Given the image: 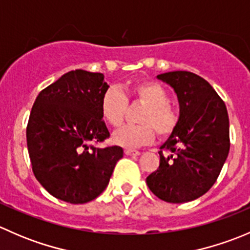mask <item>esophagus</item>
Listing matches in <instances>:
<instances>
[{"label": "esophagus", "mask_w": 250, "mask_h": 250, "mask_svg": "<svg viewBox=\"0 0 250 250\" xmlns=\"http://www.w3.org/2000/svg\"><path fill=\"white\" fill-rule=\"evenodd\" d=\"M125 155H127V156H139V155H140L139 151H137V150H130V148H125Z\"/></svg>", "instance_id": "34e87169"}]
</instances>
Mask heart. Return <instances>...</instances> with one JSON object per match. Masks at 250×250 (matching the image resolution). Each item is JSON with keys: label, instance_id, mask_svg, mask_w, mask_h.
Masks as SVG:
<instances>
[{"label": "heart", "instance_id": "1", "mask_svg": "<svg viewBox=\"0 0 250 250\" xmlns=\"http://www.w3.org/2000/svg\"><path fill=\"white\" fill-rule=\"evenodd\" d=\"M130 94L146 104L139 116L140 125H123L112 135L113 143L123 147H139L155 139V128L160 135H168L178 123V115L168 105L167 90L155 81H140L129 89ZM127 111V98L118 88H110L102 99V116L112 127L122 125Z\"/></svg>", "mask_w": 250, "mask_h": 250}]
</instances>
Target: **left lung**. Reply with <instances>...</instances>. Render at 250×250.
Wrapping results in <instances>:
<instances>
[{
    "label": "left lung",
    "mask_w": 250,
    "mask_h": 250,
    "mask_svg": "<svg viewBox=\"0 0 250 250\" xmlns=\"http://www.w3.org/2000/svg\"><path fill=\"white\" fill-rule=\"evenodd\" d=\"M173 88L179 118L160 151V167L146 178L153 195L169 203L190 202L204 195L218 179L230 150L225 103L210 84L188 71L157 75Z\"/></svg>",
    "instance_id": "obj_1"
}]
</instances>
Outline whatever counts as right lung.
Wrapping results in <instances>:
<instances>
[{
    "mask_svg": "<svg viewBox=\"0 0 250 250\" xmlns=\"http://www.w3.org/2000/svg\"><path fill=\"white\" fill-rule=\"evenodd\" d=\"M107 89L103 74L75 70L35 100L26 128L32 172L58 200L82 204L97 198L123 157L120 146L94 145L110 137L102 116Z\"/></svg>",
    "mask_w": 250,
    "mask_h": 250,
    "instance_id": "obj_1",
    "label": "right lung"
}]
</instances>
